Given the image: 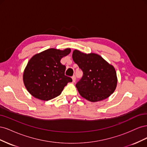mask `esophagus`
Segmentation results:
<instances>
[{
    "label": "esophagus",
    "instance_id": "34e87169",
    "mask_svg": "<svg viewBox=\"0 0 147 147\" xmlns=\"http://www.w3.org/2000/svg\"><path fill=\"white\" fill-rule=\"evenodd\" d=\"M75 80H76V77H75V75H74V76L72 77V81L74 83V82H75Z\"/></svg>",
    "mask_w": 147,
    "mask_h": 147
}]
</instances>
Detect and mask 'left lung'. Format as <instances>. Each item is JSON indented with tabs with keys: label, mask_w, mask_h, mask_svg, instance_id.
<instances>
[{
	"label": "left lung",
	"mask_w": 147,
	"mask_h": 147,
	"mask_svg": "<svg viewBox=\"0 0 147 147\" xmlns=\"http://www.w3.org/2000/svg\"><path fill=\"white\" fill-rule=\"evenodd\" d=\"M72 58L83 73L82 78L76 84L83 98L98 102L107 99L115 91L117 85L116 71L100 56L75 50Z\"/></svg>",
	"instance_id": "8db88e82"
}]
</instances>
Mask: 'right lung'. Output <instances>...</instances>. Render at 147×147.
<instances>
[{"instance_id":"obj_1","label":"right lung","mask_w":147,"mask_h":147,"mask_svg":"<svg viewBox=\"0 0 147 147\" xmlns=\"http://www.w3.org/2000/svg\"><path fill=\"white\" fill-rule=\"evenodd\" d=\"M64 50L48 49L31 57L23 74L24 86L30 94L42 100H49L59 96L70 77L65 75V66L61 59L70 53Z\"/></svg>"}]
</instances>
